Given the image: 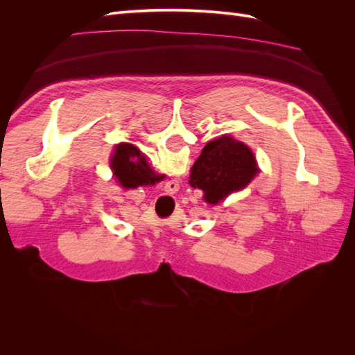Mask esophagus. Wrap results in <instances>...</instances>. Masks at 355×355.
<instances>
[{
  "label": "esophagus",
  "mask_w": 355,
  "mask_h": 355,
  "mask_svg": "<svg viewBox=\"0 0 355 355\" xmlns=\"http://www.w3.org/2000/svg\"><path fill=\"white\" fill-rule=\"evenodd\" d=\"M167 185H168V188H170L168 191H178V189H179V182H178V180H175V179H173V180H170Z\"/></svg>",
  "instance_id": "1"
}]
</instances>
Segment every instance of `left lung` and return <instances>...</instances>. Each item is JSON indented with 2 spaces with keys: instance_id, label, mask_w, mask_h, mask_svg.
I'll return each instance as SVG.
<instances>
[{
  "instance_id": "left-lung-1",
  "label": "left lung",
  "mask_w": 355,
  "mask_h": 355,
  "mask_svg": "<svg viewBox=\"0 0 355 355\" xmlns=\"http://www.w3.org/2000/svg\"><path fill=\"white\" fill-rule=\"evenodd\" d=\"M257 171L250 148L231 136H222L202 148L191 168L189 185L202 189L209 204H218L249 185Z\"/></svg>"
}]
</instances>
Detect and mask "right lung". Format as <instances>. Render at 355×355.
Returning <instances> with one entry per match:
<instances>
[{"label": "right lung", "mask_w": 355, "mask_h": 355, "mask_svg": "<svg viewBox=\"0 0 355 355\" xmlns=\"http://www.w3.org/2000/svg\"><path fill=\"white\" fill-rule=\"evenodd\" d=\"M114 176L124 188H137L142 185H154L163 176H157L149 168L145 155L130 144L116 145L111 158Z\"/></svg>", "instance_id": "1"}]
</instances>
